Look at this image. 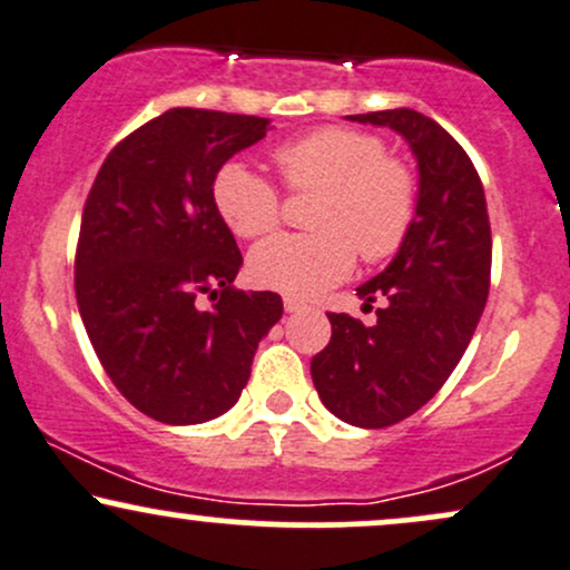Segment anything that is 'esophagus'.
I'll return each instance as SVG.
<instances>
[{
  "label": "esophagus",
  "mask_w": 570,
  "mask_h": 570,
  "mask_svg": "<svg viewBox=\"0 0 570 570\" xmlns=\"http://www.w3.org/2000/svg\"><path fill=\"white\" fill-rule=\"evenodd\" d=\"M303 303H299V299H294V297H284V311L286 313H299L303 311Z\"/></svg>",
  "instance_id": "esophagus-1"
}]
</instances>
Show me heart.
I'll return each instance as SVG.
<instances>
[{"instance_id":"heart-1","label":"heart","mask_w":570,"mask_h":570,"mask_svg":"<svg viewBox=\"0 0 570 570\" xmlns=\"http://www.w3.org/2000/svg\"><path fill=\"white\" fill-rule=\"evenodd\" d=\"M276 163L292 189H322L311 225L318 233L276 235L248 254V278L286 297H316L364 263L394 257L417 212L407 166L377 136L318 128L281 144ZM217 214L238 238H259L281 219L278 189L244 160H227L212 181Z\"/></svg>"}]
</instances>
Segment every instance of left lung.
<instances>
[{
    "label": "left lung",
    "instance_id": "8db88e82",
    "mask_svg": "<svg viewBox=\"0 0 570 570\" xmlns=\"http://www.w3.org/2000/svg\"><path fill=\"white\" fill-rule=\"evenodd\" d=\"M396 130L417 160V212L383 273L356 289L377 322L326 313L330 345L311 362L324 407L358 429L410 417L442 389L472 340L490 289L485 189L463 147L415 109L348 115Z\"/></svg>",
    "mask_w": 570,
    "mask_h": 570
}]
</instances>
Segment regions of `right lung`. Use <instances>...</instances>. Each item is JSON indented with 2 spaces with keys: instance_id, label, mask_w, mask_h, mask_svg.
I'll return each instance as SVG.
<instances>
[{
  "instance_id": "right-lung-1",
  "label": "right lung",
  "mask_w": 570,
  "mask_h": 570,
  "mask_svg": "<svg viewBox=\"0 0 570 570\" xmlns=\"http://www.w3.org/2000/svg\"><path fill=\"white\" fill-rule=\"evenodd\" d=\"M267 126L168 109L117 144L85 200L75 257L85 332L117 391L168 426L230 410L284 313L276 292L233 289L244 257L212 200L219 166ZM200 293L212 308L197 305Z\"/></svg>"
}]
</instances>
